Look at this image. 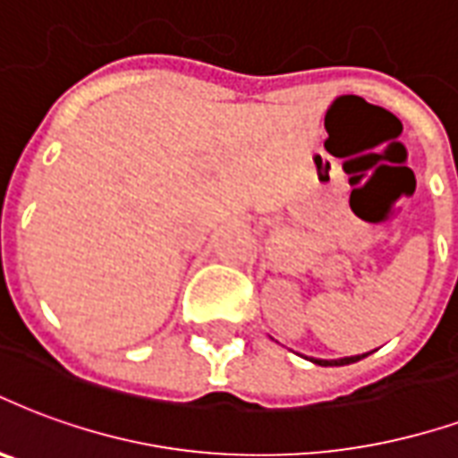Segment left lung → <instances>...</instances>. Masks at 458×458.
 <instances>
[{"mask_svg": "<svg viewBox=\"0 0 458 458\" xmlns=\"http://www.w3.org/2000/svg\"><path fill=\"white\" fill-rule=\"evenodd\" d=\"M367 354H357V357H344V359H310L313 364H320V367H344V364H354L359 359H364Z\"/></svg>", "mask_w": 458, "mask_h": 458, "instance_id": "obj_1", "label": "left lung"}]
</instances>
